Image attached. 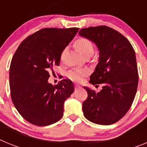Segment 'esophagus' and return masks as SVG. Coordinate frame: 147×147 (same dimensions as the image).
<instances>
[{"mask_svg":"<svg viewBox=\"0 0 147 147\" xmlns=\"http://www.w3.org/2000/svg\"><path fill=\"white\" fill-rule=\"evenodd\" d=\"M75 86H76V89H78V88H81V86H80V85H75Z\"/></svg>","mask_w":147,"mask_h":147,"instance_id":"esophagus-1","label":"esophagus"}]
</instances>
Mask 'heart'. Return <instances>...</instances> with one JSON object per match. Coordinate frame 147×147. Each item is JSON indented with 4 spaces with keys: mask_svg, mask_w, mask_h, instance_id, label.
I'll return each instance as SVG.
<instances>
[{
    "mask_svg": "<svg viewBox=\"0 0 147 147\" xmlns=\"http://www.w3.org/2000/svg\"><path fill=\"white\" fill-rule=\"evenodd\" d=\"M74 46L83 56L92 54L93 52V44L86 38H79L76 40L74 42ZM83 75H84V71L80 70H76L70 73V77L76 81L81 80Z\"/></svg>",
    "mask_w": 147,
    "mask_h": 147,
    "instance_id": "1",
    "label": "heart"
}]
</instances>
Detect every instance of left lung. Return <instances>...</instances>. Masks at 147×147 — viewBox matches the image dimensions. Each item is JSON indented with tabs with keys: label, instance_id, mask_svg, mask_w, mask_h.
Wrapping results in <instances>:
<instances>
[{
	"label": "left lung",
	"instance_id": "left-lung-1",
	"mask_svg": "<svg viewBox=\"0 0 147 147\" xmlns=\"http://www.w3.org/2000/svg\"><path fill=\"white\" fill-rule=\"evenodd\" d=\"M79 34L95 43L99 52L90 83L103 84L98 92L83 87L88 92L82 103L84 115L95 124H113L124 117L136 96L138 74L135 51L129 40L110 27L82 28Z\"/></svg>",
	"mask_w": 147,
	"mask_h": 147
}]
</instances>
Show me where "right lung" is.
<instances>
[{
    "instance_id": "add662e5",
    "label": "right lung",
    "mask_w": 147,
    "mask_h": 147,
    "mask_svg": "<svg viewBox=\"0 0 147 147\" xmlns=\"http://www.w3.org/2000/svg\"><path fill=\"white\" fill-rule=\"evenodd\" d=\"M79 31L78 28H43L26 38L11 59L9 86L13 104L27 121L48 126L63 115L64 102L74 91V83L49 82L54 65Z\"/></svg>"
}]
</instances>
